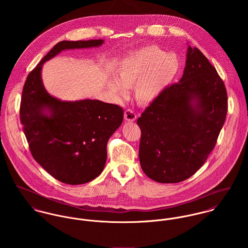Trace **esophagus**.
I'll return each instance as SVG.
<instances>
[{"instance_id":"1","label":"esophagus","mask_w":248,"mask_h":248,"mask_svg":"<svg viewBox=\"0 0 248 248\" xmlns=\"http://www.w3.org/2000/svg\"><path fill=\"white\" fill-rule=\"evenodd\" d=\"M124 118L127 121H135L137 119V113H136V111L134 109L128 108L124 112Z\"/></svg>"}]
</instances>
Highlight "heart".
Wrapping results in <instances>:
<instances>
[{"label": "heart", "mask_w": 248, "mask_h": 248, "mask_svg": "<svg viewBox=\"0 0 248 248\" xmlns=\"http://www.w3.org/2000/svg\"><path fill=\"white\" fill-rule=\"evenodd\" d=\"M178 70L179 61L175 54L167 53L157 46H150L122 61L116 80H112L109 87L113 92L125 95V88L136 85L138 100L150 103L172 83Z\"/></svg>", "instance_id": "obj_1"}]
</instances>
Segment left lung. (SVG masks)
Wrapping results in <instances>:
<instances>
[{"label": "left lung", "instance_id": "left-lung-1", "mask_svg": "<svg viewBox=\"0 0 248 248\" xmlns=\"http://www.w3.org/2000/svg\"><path fill=\"white\" fill-rule=\"evenodd\" d=\"M226 113L222 79L203 53L189 46L179 82L168 86L138 119L143 172L160 183L193 176L212 152Z\"/></svg>", "mask_w": 248, "mask_h": 248}]
</instances>
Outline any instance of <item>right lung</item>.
Here are the masks:
<instances>
[{"instance_id": "obj_1", "label": "right lung", "mask_w": 248, "mask_h": 248, "mask_svg": "<svg viewBox=\"0 0 248 248\" xmlns=\"http://www.w3.org/2000/svg\"><path fill=\"white\" fill-rule=\"evenodd\" d=\"M103 42H59L29 73L23 88L20 119L31 153L49 175L67 184H83L101 174L107 143L121 125L124 111L99 100L67 102L49 95L42 83V66L64 49L99 46Z\"/></svg>"}]
</instances>
